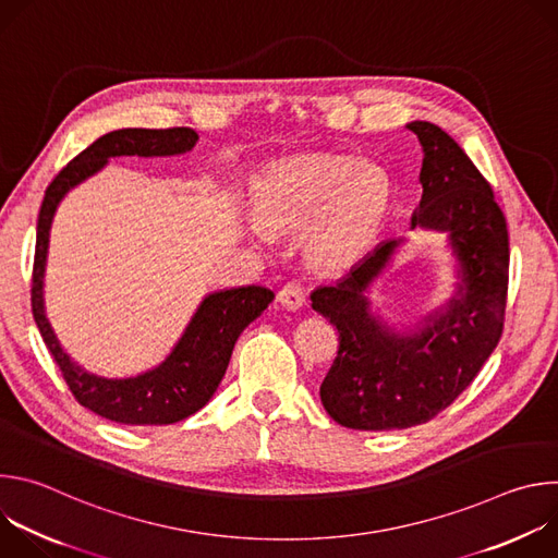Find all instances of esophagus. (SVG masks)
<instances>
[{
    "label": "esophagus",
    "mask_w": 558,
    "mask_h": 558,
    "mask_svg": "<svg viewBox=\"0 0 558 558\" xmlns=\"http://www.w3.org/2000/svg\"><path fill=\"white\" fill-rule=\"evenodd\" d=\"M278 302H280L284 308H289V311L302 308V304H304V291H302V287H300L298 282L284 284V287L278 291Z\"/></svg>",
    "instance_id": "1"
}]
</instances>
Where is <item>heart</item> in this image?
I'll return each instance as SVG.
<instances>
[{"label":"heart","mask_w":558,"mask_h":558,"mask_svg":"<svg viewBox=\"0 0 558 558\" xmlns=\"http://www.w3.org/2000/svg\"><path fill=\"white\" fill-rule=\"evenodd\" d=\"M388 190L368 168L344 156L302 154L267 168L256 187L258 222L267 233L308 227L306 256L325 271L353 265L384 220Z\"/></svg>","instance_id":"heart-1"}]
</instances>
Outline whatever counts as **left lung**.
I'll return each mask as SVG.
<instances>
[{"label":"left lung","mask_w":558,"mask_h":558,"mask_svg":"<svg viewBox=\"0 0 558 558\" xmlns=\"http://www.w3.org/2000/svg\"><path fill=\"white\" fill-rule=\"evenodd\" d=\"M424 161L422 201L411 229L446 233L457 263L454 293L395 329L373 313L368 289L404 238L379 243L336 284L317 287L311 306L340 333L323 386L325 411L355 430H402L450 407L499 344L508 295V227L493 187L439 125L413 121Z\"/></svg>","instance_id":"1"}]
</instances>
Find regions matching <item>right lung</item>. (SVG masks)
<instances>
[{
    "label": "right lung",
    "instance_id": "obj_1",
    "mask_svg": "<svg viewBox=\"0 0 558 558\" xmlns=\"http://www.w3.org/2000/svg\"><path fill=\"white\" fill-rule=\"evenodd\" d=\"M198 141L192 128L145 130L123 128L104 134L54 177L48 185L39 220L33 267V315L74 400L88 411L128 426H163L201 411L216 392L235 340L274 300L267 287L250 284L207 293L170 355L134 377H101L76 364L59 344L44 306V276L50 227L63 196L101 172L114 156H177Z\"/></svg>",
    "mask_w": 558,
    "mask_h": 558
}]
</instances>
